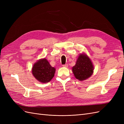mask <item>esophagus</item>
Here are the masks:
<instances>
[{
    "label": "esophagus",
    "mask_w": 124,
    "mask_h": 124,
    "mask_svg": "<svg viewBox=\"0 0 124 124\" xmlns=\"http://www.w3.org/2000/svg\"><path fill=\"white\" fill-rule=\"evenodd\" d=\"M62 67H68V64L62 65Z\"/></svg>",
    "instance_id": "obj_1"
}]
</instances>
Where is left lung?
Masks as SVG:
<instances>
[{
    "label": "left lung",
    "instance_id": "obj_1",
    "mask_svg": "<svg viewBox=\"0 0 124 124\" xmlns=\"http://www.w3.org/2000/svg\"><path fill=\"white\" fill-rule=\"evenodd\" d=\"M93 67L91 59L87 55L81 54L77 59L76 64L72 67V71L77 79L83 81L91 77Z\"/></svg>",
    "mask_w": 124,
    "mask_h": 124
}]
</instances>
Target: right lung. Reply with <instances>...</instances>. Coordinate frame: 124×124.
Segmentation results:
<instances>
[{
	"label": "right lung",
	"mask_w": 124,
	"mask_h": 124,
	"mask_svg": "<svg viewBox=\"0 0 124 124\" xmlns=\"http://www.w3.org/2000/svg\"><path fill=\"white\" fill-rule=\"evenodd\" d=\"M33 76L42 83H47L54 76L55 69L52 67L46 59H40L36 62L32 69Z\"/></svg>",
	"instance_id": "right-lung-1"
}]
</instances>
